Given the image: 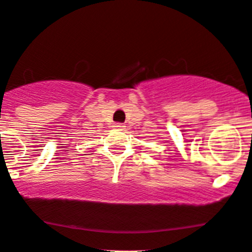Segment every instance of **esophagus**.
<instances>
[{"instance_id":"obj_1","label":"esophagus","mask_w":252,"mask_h":252,"mask_svg":"<svg viewBox=\"0 0 252 252\" xmlns=\"http://www.w3.org/2000/svg\"><path fill=\"white\" fill-rule=\"evenodd\" d=\"M114 127H116V128H118V129H123L125 126H124L123 124H120V123H116L115 126H114Z\"/></svg>"}]
</instances>
